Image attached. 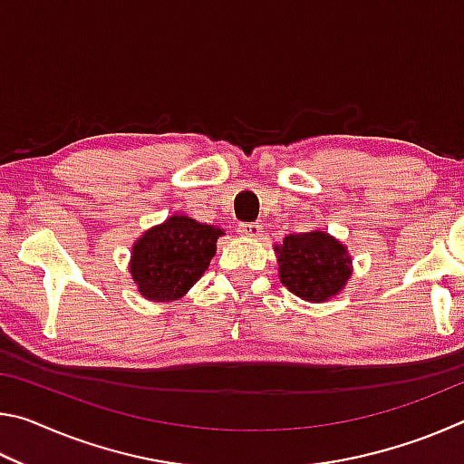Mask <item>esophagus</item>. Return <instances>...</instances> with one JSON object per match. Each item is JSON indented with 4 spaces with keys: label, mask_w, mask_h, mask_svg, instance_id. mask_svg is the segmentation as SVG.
<instances>
[{
    "label": "esophagus",
    "mask_w": 464,
    "mask_h": 464,
    "mask_svg": "<svg viewBox=\"0 0 464 464\" xmlns=\"http://www.w3.org/2000/svg\"><path fill=\"white\" fill-rule=\"evenodd\" d=\"M239 231L247 237H260L262 235V225L260 223H241Z\"/></svg>",
    "instance_id": "1"
}]
</instances>
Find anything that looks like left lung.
<instances>
[{"label": "left lung", "mask_w": 464, "mask_h": 464, "mask_svg": "<svg viewBox=\"0 0 464 464\" xmlns=\"http://www.w3.org/2000/svg\"><path fill=\"white\" fill-rule=\"evenodd\" d=\"M276 249L282 285L303 301L335 296L352 274L345 247L324 231L288 235Z\"/></svg>", "instance_id": "left-lung-1"}]
</instances>
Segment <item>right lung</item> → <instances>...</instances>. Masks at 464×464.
Masks as SVG:
<instances>
[{"instance_id": "right-lung-1", "label": "right lung", "mask_w": 464, "mask_h": 464, "mask_svg": "<svg viewBox=\"0 0 464 464\" xmlns=\"http://www.w3.org/2000/svg\"><path fill=\"white\" fill-rule=\"evenodd\" d=\"M223 235L213 225L174 215L153 227L132 247L130 274L149 301H176L208 268Z\"/></svg>"}]
</instances>
